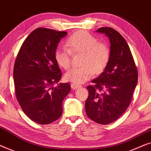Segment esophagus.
<instances>
[{
	"mask_svg": "<svg viewBox=\"0 0 151 151\" xmlns=\"http://www.w3.org/2000/svg\"><path fill=\"white\" fill-rule=\"evenodd\" d=\"M81 85H79V84H75V83H73L71 84V88L72 89H77V88H79L81 87Z\"/></svg>",
	"mask_w": 151,
	"mask_h": 151,
	"instance_id": "1",
	"label": "esophagus"
}]
</instances>
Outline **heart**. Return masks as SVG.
Returning a JSON list of instances; mask_svg holds the SVG:
<instances>
[{
  "instance_id": "b5f03b06",
  "label": "heart",
  "mask_w": 151,
  "mask_h": 151,
  "mask_svg": "<svg viewBox=\"0 0 151 151\" xmlns=\"http://www.w3.org/2000/svg\"><path fill=\"white\" fill-rule=\"evenodd\" d=\"M66 48H58L55 52V60L60 67L68 69L71 64V53H82L80 67H73L65 74L68 81L82 84L94 74L100 73L108 65L111 58L109 45L99 42L98 38L84 30L73 33L67 39Z\"/></svg>"
}]
</instances>
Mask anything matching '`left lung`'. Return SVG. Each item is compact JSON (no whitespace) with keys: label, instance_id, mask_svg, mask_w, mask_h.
<instances>
[{"label":"left lung","instance_id":"1","mask_svg":"<svg viewBox=\"0 0 151 151\" xmlns=\"http://www.w3.org/2000/svg\"><path fill=\"white\" fill-rule=\"evenodd\" d=\"M111 42L108 65L88 86L85 102L87 116L95 122L106 125L117 120L127 111L137 83L138 72L127 41L111 27H101Z\"/></svg>","mask_w":151,"mask_h":151}]
</instances>
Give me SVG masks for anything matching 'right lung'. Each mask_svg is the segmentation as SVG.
Instances as JSON below:
<instances>
[{"instance_id": "right-lung-1", "label": "right lung", "mask_w": 151, "mask_h": 151, "mask_svg": "<svg viewBox=\"0 0 151 151\" xmlns=\"http://www.w3.org/2000/svg\"><path fill=\"white\" fill-rule=\"evenodd\" d=\"M67 32L37 28L22 43L14 67L15 93L22 110L39 124H48L63 114V102L71 91L58 83L62 73L55 60L58 44Z\"/></svg>"}]
</instances>
